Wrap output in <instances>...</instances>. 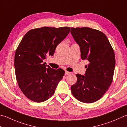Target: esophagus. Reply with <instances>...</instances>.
<instances>
[{
    "label": "esophagus",
    "mask_w": 127,
    "mask_h": 127,
    "mask_svg": "<svg viewBox=\"0 0 127 127\" xmlns=\"http://www.w3.org/2000/svg\"><path fill=\"white\" fill-rule=\"evenodd\" d=\"M69 74H70V72L65 71V75H69Z\"/></svg>",
    "instance_id": "obj_1"
}]
</instances>
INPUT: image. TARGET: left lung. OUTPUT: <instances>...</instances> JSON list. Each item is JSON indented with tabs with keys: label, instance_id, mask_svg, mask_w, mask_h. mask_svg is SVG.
I'll return each instance as SVG.
<instances>
[{
	"label": "left lung",
	"instance_id": "left-lung-1",
	"mask_svg": "<svg viewBox=\"0 0 127 127\" xmlns=\"http://www.w3.org/2000/svg\"><path fill=\"white\" fill-rule=\"evenodd\" d=\"M71 34L80 46L81 57L86 59L85 75L77 74L71 93L82 102L89 103L100 99L111 85L115 68V55L107 37L89 27H71Z\"/></svg>",
	"mask_w": 127,
	"mask_h": 127
}]
</instances>
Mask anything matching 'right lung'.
I'll return each instance as SVG.
<instances>
[{
  "mask_svg": "<svg viewBox=\"0 0 127 127\" xmlns=\"http://www.w3.org/2000/svg\"><path fill=\"white\" fill-rule=\"evenodd\" d=\"M70 27H43L32 29L24 36L15 52L14 65L16 80L30 100L42 102L53 95L64 70L54 69L43 63L53 56L57 45L70 32Z\"/></svg>",
  "mask_w": 127,
  "mask_h": 127,
  "instance_id": "add662e5",
  "label": "right lung"
}]
</instances>
